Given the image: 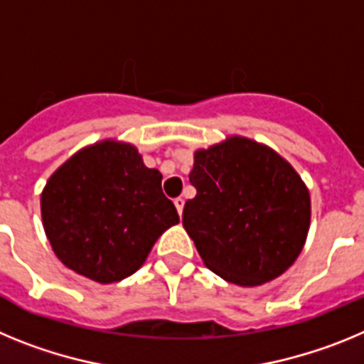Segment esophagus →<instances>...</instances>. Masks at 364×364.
<instances>
[{
    "label": "esophagus",
    "instance_id": "esophagus-1",
    "mask_svg": "<svg viewBox=\"0 0 364 364\" xmlns=\"http://www.w3.org/2000/svg\"><path fill=\"white\" fill-rule=\"evenodd\" d=\"M175 208L176 211H178V215H182V211H184V198L182 197L175 198Z\"/></svg>",
    "mask_w": 364,
    "mask_h": 364
}]
</instances>
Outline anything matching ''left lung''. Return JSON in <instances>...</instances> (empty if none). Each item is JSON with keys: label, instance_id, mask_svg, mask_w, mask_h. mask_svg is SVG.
<instances>
[{"label": "left lung", "instance_id": "1", "mask_svg": "<svg viewBox=\"0 0 364 364\" xmlns=\"http://www.w3.org/2000/svg\"><path fill=\"white\" fill-rule=\"evenodd\" d=\"M182 224L204 264L224 281L259 286L295 262L310 228V193L294 167L250 138L195 153Z\"/></svg>", "mask_w": 364, "mask_h": 364}]
</instances>
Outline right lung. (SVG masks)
Returning <instances> with one entry per match:
<instances>
[{
  "label": "right lung",
  "instance_id": "1",
  "mask_svg": "<svg viewBox=\"0 0 364 364\" xmlns=\"http://www.w3.org/2000/svg\"><path fill=\"white\" fill-rule=\"evenodd\" d=\"M41 218L58 259L100 284L133 275L178 224L159 169L117 140L83 147L58 167L41 193Z\"/></svg>",
  "mask_w": 364,
  "mask_h": 364
}]
</instances>
